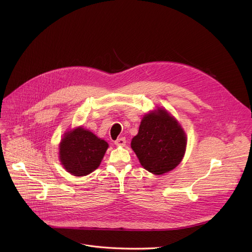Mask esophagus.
I'll list each match as a JSON object with an SVG mask.
<instances>
[{
  "label": "esophagus",
  "mask_w": 252,
  "mask_h": 252,
  "mask_svg": "<svg viewBox=\"0 0 252 252\" xmlns=\"http://www.w3.org/2000/svg\"><path fill=\"white\" fill-rule=\"evenodd\" d=\"M126 141L125 138H119V139H117V140L114 142V144L116 145V146H122V147L126 146Z\"/></svg>",
  "instance_id": "esophagus-1"
}]
</instances>
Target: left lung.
<instances>
[{"instance_id":"1","label":"left lung","mask_w":252,"mask_h":252,"mask_svg":"<svg viewBox=\"0 0 252 252\" xmlns=\"http://www.w3.org/2000/svg\"><path fill=\"white\" fill-rule=\"evenodd\" d=\"M130 146L145 169L162 175L180 164L187 138L175 117L165 109L157 108L143 117Z\"/></svg>"}]
</instances>
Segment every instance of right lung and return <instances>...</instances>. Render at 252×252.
<instances>
[{"instance_id": "obj_1", "label": "right lung", "mask_w": 252, "mask_h": 252, "mask_svg": "<svg viewBox=\"0 0 252 252\" xmlns=\"http://www.w3.org/2000/svg\"><path fill=\"white\" fill-rule=\"evenodd\" d=\"M107 148V142L81 126L64 135L59 146V158L68 173L83 177L100 165Z\"/></svg>"}]
</instances>
